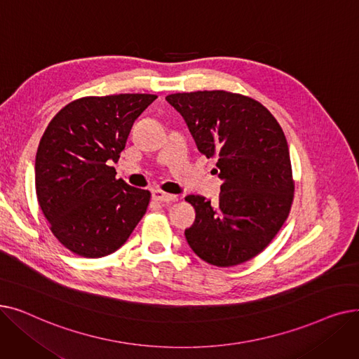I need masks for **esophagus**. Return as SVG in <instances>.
Segmentation results:
<instances>
[{"instance_id": "1", "label": "esophagus", "mask_w": 359, "mask_h": 359, "mask_svg": "<svg viewBox=\"0 0 359 359\" xmlns=\"http://www.w3.org/2000/svg\"><path fill=\"white\" fill-rule=\"evenodd\" d=\"M153 199L158 201V202H172V201H176L177 196L172 195V194L163 192L160 189H156V191H153Z\"/></svg>"}]
</instances>
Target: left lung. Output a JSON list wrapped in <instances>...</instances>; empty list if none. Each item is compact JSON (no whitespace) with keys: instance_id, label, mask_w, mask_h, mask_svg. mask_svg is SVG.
I'll list each match as a JSON object with an SVG mask.
<instances>
[{"instance_id":"8db88e82","label":"left lung","mask_w":359,"mask_h":359,"mask_svg":"<svg viewBox=\"0 0 359 359\" xmlns=\"http://www.w3.org/2000/svg\"><path fill=\"white\" fill-rule=\"evenodd\" d=\"M198 149L217 157L222 180L217 205L189 195L196 212L184 230L191 249L206 263L236 266L266 249L287 221L294 199L284 130L259 102L225 90L168 94Z\"/></svg>"}]
</instances>
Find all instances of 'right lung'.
Listing matches in <instances>:
<instances>
[{"label": "right lung", "instance_id": "add662e5", "mask_svg": "<svg viewBox=\"0 0 359 359\" xmlns=\"http://www.w3.org/2000/svg\"><path fill=\"white\" fill-rule=\"evenodd\" d=\"M156 94L88 96L62 107L45 129L34 163L36 195L50 231L72 253L116 252L147 212L151 194L116 179L132 125Z\"/></svg>", "mask_w": 359, "mask_h": 359}]
</instances>
